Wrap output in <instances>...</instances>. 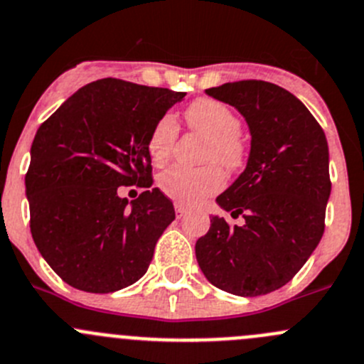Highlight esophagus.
I'll return each instance as SVG.
<instances>
[{
	"label": "esophagus",
	"mask_w": 364,
	"mask_h": 364,
	"mask_svg": "<svg viewBox=\"0 0 364 364\" xmlns=\"http://www.w3.org/2000/svg\"><path fill=\"white\" fill-rule=\"evenodd\" d=\"M174 210H176V217H178V218H183L186 215V208L183 206V204L176 203L174 204Z\"/></svg>",
	"instance_id": "1"
}]
</instances>
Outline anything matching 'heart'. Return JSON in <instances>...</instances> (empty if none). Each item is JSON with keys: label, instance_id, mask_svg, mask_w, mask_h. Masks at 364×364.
Instances as JSON below:
<instances>
[{"label": "heart", "instance_id": "heart-1", "mask_svg": "<svg viewBox=\"0 0 364 364\" xmlns=\"http://www.w3.org/2000/svg\"><path fill=\"white\" fill-rule=\"evenodd\" d=\"M190 126L210 139L206 147V161H218L229 171H235L243 164L245 146L240 139V119L229 107L220 101L203 97L193 101L186 110ZM179 126L174 115L165 114L158 119L147 140V151L156 165H164L174 151ZM225 185V174L218 165H208L203 168H188L174 165L161 172L158 186L165 196L178 200L179 204L200 203L204 197L217 193Z\"/></svg>", "mask_w": 364, "mask_h": 364}]
</instances>
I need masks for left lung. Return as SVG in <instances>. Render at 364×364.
I'll list each match as a JSON object with an SVG mask.
<instances>
[{
    "mask_svg": "<svg viewBox=\"0 0 364 364\" xmlns=\"http://www.w3.org/2000/svg\"><path fill=\"white\" fill-rule=\"evenodd\" d=\"M206 94L245 117L250 153L245 171L217 197L245 224L211 218L196 243L197 263L228 294H270L294 279L323 235L331 196L326 133L302 101L268 81L224 83Z\"/></svg>",
    "mask_w": 364,
    "mask_h": 364,
    "instance_id": "obj_1",
    "label": "left lung"
}]
</instances>
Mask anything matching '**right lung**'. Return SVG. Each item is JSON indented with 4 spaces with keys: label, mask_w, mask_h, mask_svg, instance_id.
<instances>
[{
    "label": "right lung",
    "mask_w": 364,
    "mask_h": 364,
    "mask_svg": "<svg viewBox=\"0 0 364 364\" xmlns=\"http://www.w3.org/2000/svg\"><path fill=\"white\" fill-rule=\"evenodd\" d=\"M185 92L105 77L85 85L42 122L31 144L26 197L38 252L73 288L110 294L136 283L176 218L151 188L147 140ZM142 186L139 200L121 186Z\"/></svg>",
    "instance_id": "right-lung-1"
}]
</instances>
